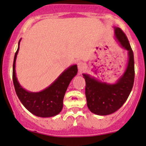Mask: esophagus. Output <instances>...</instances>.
Returning a JSON list of instances; mask_svg holds the SVG:
<instances>
[{"label": "esophagus", "mask_w": 146, "mask_h": 146, "mask_svg": "<svg viewBox=\"0 0 146 146\" xmlns=\"http://www.w3.org/2000/svg\"><path fill=\"white\" fill-rule=\"evenodd\" d=\"M77 66H78V70H79L80 72H81V71H83V70H84L85 68H86V64H85L83 62L79 61L77 63Z\"/></svg>", "instance_id": "34e87169"}]
</instances>
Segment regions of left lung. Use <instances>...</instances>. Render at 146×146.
Segmentation results:
<instances>
[{
  "label": "left lung",
  "instance_id": "left-lung-1",
  "mask_svg": "<svg viewBox=\"0 0 146 146\" xmlns=\"http://www.w3.org/2000/svg\"><path fill=\"white\" fill-rule=\"evenodd\" d=\"M114 37L120 46L127 52V63L124 72L114 83L100 81L88 74L86 80L87 106L92 112L108 115L118 110L128 98L135 80L134 54L125 34L119 27H114Z\"/></svg>",
  "mask_w": 146,
  "mask_h": 146
}]
</instances>
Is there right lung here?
I'll list each match as a JSON object with an SVG mask.
<instances>
[{
	"label": "right lung",
	"instance_id": "obj_1",
	"mask_svg": "<svg viewBox=\"0 0 146 146\" xmlns=\"http://www.w3.org/2000/svg\"><path fill=\"white\" fill-rule=\"evenodd\" d=\"M21 40L13 63V83L16 94L24 107L34 115L39 117H54L63 109L65 92L72 78L77 74V65H72L68 67L50 86L41 91L33 92L27 90L19 83L15 70Z\"/></svg>",
	"mask_w": 146,
	"mask_h": 146
}]
</instances>
